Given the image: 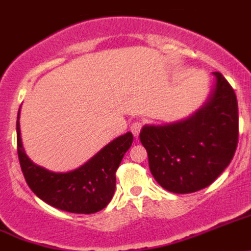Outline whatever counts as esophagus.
<instances>
[{"label":"esophagus","mask_w":251,"mask_h":251,"mask_svg":"<svg viewBox=\"0 0 251 251\" xmlns=\"http://www.w3.org/2000/svg\"><path fill=\"white\" fill-rule=\"evenodd\" d=\"M141 126H143V125H141V122H138V121H135V122L131 123L130 131L133 133V135L135 136V138H138L139 133H140V130H141Z\"/></svg>","instance_id":"34e87169"}]
</instances>
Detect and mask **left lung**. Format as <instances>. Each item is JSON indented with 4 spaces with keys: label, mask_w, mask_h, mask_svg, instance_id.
<instances>
[{
    "label": "left lung",
    "mask_w": 251,
    "mask_h": 251,
    "mask_svg": "<svg viewBox=\"0 0 251 251\" xmlns=\"http://www.w3.org/2000/svg\"><path fill=\"white\" fill-rule=\"evenodd\" d=\"M206 102L185 120L144 126L140 141L156 182L168 192L189 194L209 187L227 168L238 145V102L220 72Z\"/></svg>",
    "instance_id": "obj_1"
}]
</instances>
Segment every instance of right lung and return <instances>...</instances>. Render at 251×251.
<instances>
[{"instance_id": "right-lung-1", "label": "right lung", "mask_w": 251, "mask_h": 251, "mask_svg": "<svg viewBox=\"0 0 251 251\" xmlns=\"http://www.w3.org/2000/svg\"><path fill=\"white\" fill-rule=\"evenodd\" d=\"M21 112V108H19ZM19 112L17 117V149L22 172L29 188L42 201L72 213H95L105 209L116 189V171L133 143L130 131L101 149L76 170L56 173L34 163L22 144Z\"/></svg>"}]
</instances>
